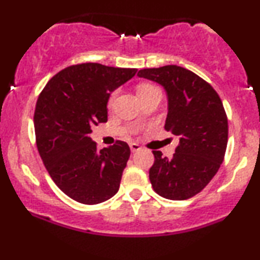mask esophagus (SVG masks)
<instances>
[{
	"mask_svg": "<svg viewBox=\"0 0 260 260\" xmlns=\"http://www.w3.org/2000/svg\"><path fill=\"white\" fill-rule=\"evenodd\" d=\"M129 148H131V150H132V152H136V151H138V150H140V145L137 143H131Z\"/></svg>",
	"mask_w": 260,
	"mask_h": 260,
	"instance_id": "1",
	"label": "esophagus"
}]
</instances>
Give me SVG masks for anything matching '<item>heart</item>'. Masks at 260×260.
I'll list each match as a JSON object with an SVG mask.
<instances>
[{
	"label": "heart",
	"instance_id": "b5f03b06",
	"mask_svg": "<svg viewBox=\"0 0 260 260\" xmlns=\"http://www.w3.org/2000/svg\"><path fill=\"white\" fill-rule=\"evenodd\" d=\"M152 88H156V87L151 86V84H142V86L138 87V90H137V92H138V95H140V94H143V93L148 92V90L152 89ZM114 99H115V94H112L110 100H109V104L111 105L112 102H114Z\"/></svg>",
	"mask_w": 260,
	"mask_h": 260
}]
</instances>
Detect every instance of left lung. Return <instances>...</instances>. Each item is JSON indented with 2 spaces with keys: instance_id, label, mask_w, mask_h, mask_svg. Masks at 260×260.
<instances>
[{
  "instance_id": "left-lung-1",
  "label": "left lung",
  "mask_w": 260,
  "mask_h": 260,
  "mask_svg": "<svg viewBox=\"0 0 260 260\" xmlns=\"http://www.w3.org/2000/svg\"><path fill=\"white\" fill-rule=\"evenodd\" d=\"M139 77L164 87L168 99L166 131L179 137L173 157L154 151L149 171L154 190L174 201L187 200L205 189L223 164L228 144V118L211 84L177 65L143 69Z\"/></svg>"
}]
</instances>
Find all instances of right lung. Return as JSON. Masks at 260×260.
I'll return each mask as SVG.
<instances>
[{
	"instance_id": "right-lung-1",
	"label": "right lung",
	"mask_w": 260,
	"mask_h": 260,
	"mask_svg": "<svg viewBox=\"0 0 260 260\" xmlns=\"http://www.w3.org/2000/svg\"><path fill=\"white\" fill-rule=\"evenodd\" d=\"M137 69L96 62L69 67L46 84L36 103V143L43 165L65 195L84 205L111 199L120 189L131 149L117 140L96 149L92 127L108 121L111 93Z\"/></svg>"
}]
</instances>
